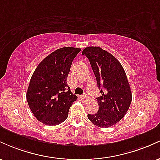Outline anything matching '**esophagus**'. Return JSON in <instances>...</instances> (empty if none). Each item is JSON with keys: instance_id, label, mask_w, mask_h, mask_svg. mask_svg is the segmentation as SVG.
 I'll list each match as a JSON object with an SVG mask.
<instances>
[{"instance_id": "1", "label": "esophagus", "mask_w": 160, "mask_h": 160, "mask_svg": "<svg viewBox=\"0 0 160 160\" xmlns=\"http://www.w3.org/2000/svg\"><path fill=\"white\" fill-rule=\"evenodd\" d=\"M81 98L82 99V100H86V99L88 98V95L86 94V93H84L83 95H81Z\"/></svg>"}]
</instances>
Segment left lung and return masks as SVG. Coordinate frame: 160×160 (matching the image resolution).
<instances>
[{"label": "left lung", "instance_id": "8db88e82", "mask_svg": "<svg viewBox=\"0 0 160 160\" xmlns=\"http://www.w3.org/2000/svg\"><path fill=\"white\" fill-rule=\"evenodd\" d=\"M82 54L90 62L102 93V96L96 98L98 112L87 117L98 127H111L123 118L132 102L131 88L126 72L120 62L101 47H86Z\"/></svg>", "mask_w": 160, "mask_h": 160}]
</instances>
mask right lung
<instances>
[{
	"instance_id": "right-lung-1",
	"label": "right lung",
	"mask_w": 160,
	"mask_h": 160,
	"mask_svg": "<svg viewBox=\"0 0 160 160\" xmlns=\"http://www.w3.org/2000/svg\"><path fill=\"white\" fill-rule=\"evenodd\" d=\"M81 50L62 47L43 60L33 73L26 98L31 111L42 123L56 126L68 117V111L78 97L67 84L71 64Z\"/></svg>"
}]
</instances>
